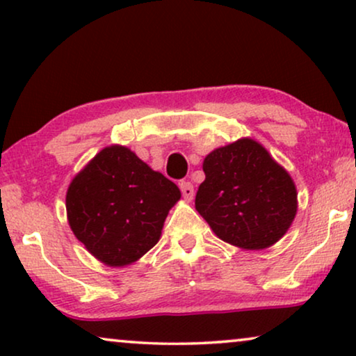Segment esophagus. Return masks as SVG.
<instances>
[{
    "mask_svg": "<svg viewBox=\"0 0 356 356\" xmlns=\"http://www.w3.org/2000/svg\"><path fill=\"white\" fill-rule=\"evenodd\" d=\"M179 189H181V194L183 197L186 199V201H191L193 196H194V186L189 181H181L179 184Z\"/></svg>",
    "mask_w": 356,
    "mask_h": 356,
    "instance_id": "obj_1",
    "label": "esophagus"
}]
</instances>
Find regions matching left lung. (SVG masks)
I'll list each match as a JSON object with an SVG mask.
<instances>
[{"label":"left lung","mask_w":356,"mask_h":356,"mask_svg":"<svg viewBox=\"0 0 356 356\" xmlns=\"http://www.w3.org/2000/svg\"><path fill=\"white\" fill-rule=\"evenodd\" d=\"M202 170L196 211L220 240L264 250L285 235L298 207L296 188L259 143L243 138L212 150Z\"/></svg>","instance_id":"1"}]
</instances>
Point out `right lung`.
<instances>
[{"instance_id": "right-lung-1", "label": "right lung", "mask_w": 356, "mask_h": 356, "mask_svg": "<svg viewBox=\"0 0 356 356\" xmlns=\"http://www.w3.org/2000/svg\"><path fill=\"white\" fill-rule=\"evenodd\" d=\"M179 197L177 184L128 147L110 145L67 188V222L92 256L123 267L157 245L168 211Z\"/></svg>"}]
</instances>
